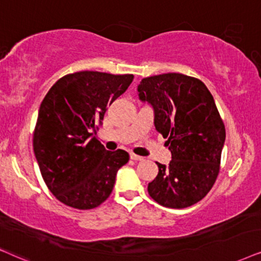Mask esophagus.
I'll list each match as a JSON object with an SVG mask.
<instances>
[{
  "mask_svg": "<svg viewBox=\"0 0 261 261\" xmlns=\"http://www.w3.org/2000/svg\"><path fill=\"white\" fill-rule=\"evenodd\" d=\"M130 158H131V159H133V160H135V161H141V160H143V158L140 156V155L134 154V153H130Z\"/></svg>",
  "mask_w": 261,
  "mask_h": 261,
  "instance_id": "obj_1",
  "label": "esophagus"
}]
</instances>
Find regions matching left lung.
I'll return each mask as SVG.
<instances>
[{
  "label": "left lung",
  "mask_w": 261,
  "mask_h": 261,
  "mask_svg": "<svg viewBox=\"0 0 261 261\" xmlns=\"http://www.w3.org/2000/svg\"><path fill=\"white\" fill-rule=\"evenodd\" d=\"M137 92L153 108L155 130L167 138L172 159L169 165L156 163L159 172L148 193L169 208L195 204L216 182L225 142L212 94L199 79L180 73L143 78Z\"/></svg>",
  "instance_id": "left-lung-1"
}]
</instances>
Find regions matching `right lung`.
I'll use <instances>...</instances> for the list:
<instances>
[{"label": "right lung", "instance_id": "add662e5", "mask_svg": "<svg viewBox=\"0 0 261 261\" xmlns=\"http://www.w3.org/2000/svg\"><path fill=\"white\" fill-rule=\"evenodd\" d=\"M133 79V74L75 72L59 79L42 101L34 151L43 179L62 203L91 210L111 195L128 154L107 150L92 135Z\"/></svg>", "mask_w": 261, "mask_h": 261}]
</instances>
